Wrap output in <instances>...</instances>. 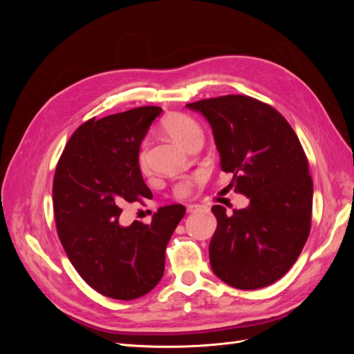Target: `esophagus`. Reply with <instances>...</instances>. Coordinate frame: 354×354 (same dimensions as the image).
Masks as SVG:
<instances>
[{
    "instance_id": "obj_1",
    "label": "esophagus",
    "mask_w": 354,
    "mask_h": 354,
    "mask_svg": "<svg viewBox=\"0 0 354 354\" xmlns=\"http://www.w3.org/2000/svg\"><path fill=\"white\" fill-rule=\"evenodd\" d=\"M202 209L201 205H198V203H190V205H187V212L194 214V212H199Z\"/></svg>"
}]
</instances>
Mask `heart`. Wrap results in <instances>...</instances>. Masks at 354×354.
Returning a JSON list of instances; mask_svg holds the SVG:
<instances>
[{"label":"heart","mask_w":354,"mask_h":354,"mask_svg":"<svg viewBox=\"0 0 354 354\" xmlns=\"http://www.w3.org/2000/svg\"><path fill=\"white\" fill-rule=\"evenodd\" d=\"M164 131L173 138L178 145L185 146L186 149L190 146L192 142H195L196 138H201V128L198 122L185 113H173L165 118L162 124ZM138 165H140L142 171L147 169V152L146 146L143 145L140 153H138ZM190 187V181H185V183L178 185L177 195H186Z\"/></svg>","instance_id":"1"}]
</instances>
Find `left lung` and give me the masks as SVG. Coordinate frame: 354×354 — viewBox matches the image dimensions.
I'll return each mask as SVG.
<instances>
[{"mask_svg": "<svg viewBox=\"0 0 354 354\" xmlns=\"http://www.w3.org/2000/svg\"><path fill=\"white\" fill-rule=\"evenodd\" d=\"M208 121L220 167L250 199L246 208L214 205L212 272L238 289H259L291 269L308 238L313 181L297 134L272 106L248 95H223L186 104Z\"/></svg>", "mask_w": 354, "mask_h": 354, "instance_id": "8db88e82", "label": "left lung"}]
</instances>
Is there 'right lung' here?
Returning a JSON list of instances; mask_svg holds the SVG:
<instances>
[{
  "instance_id": "obj_1",
  "label": "right lung",
  "mask_w": 354,
  "mask_h": 354,
  "mask_svg": "<svg viewBox=\"0 0 354 354\" xmlns=\"http://www.w3.org/2000/svg\"><path fill=\"white\" fill-rule=\"evenodd\" d=\"M162 109L143 106L95 118L72 134L53 181L60 242L82 279L104 297L136 299L151 292L165 269V250L183 205L160 208L151 221L122 226L127 202H140L146 186L138 153Z\"/></svg>"
}]
</instances>
